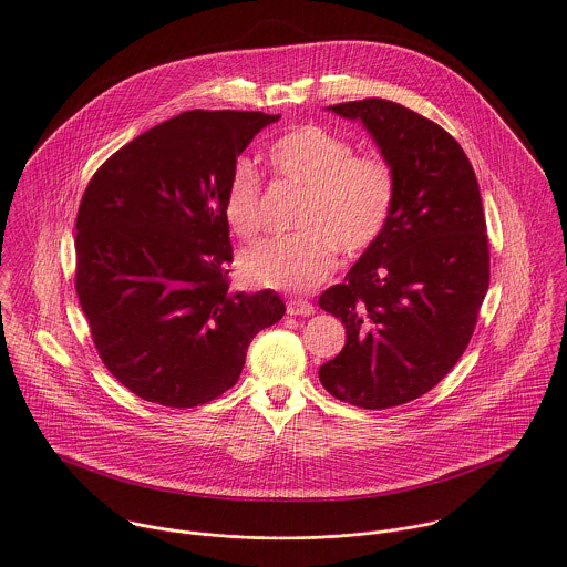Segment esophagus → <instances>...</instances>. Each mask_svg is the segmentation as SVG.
<instances>
[{
    "label": "esophagus",
    "instance_id": "1",
    "mask_svg": "<svg viewBox=\"0 0 567 567\" xmlns=\"http://www.w3.org/2000/svg\"><path fill=\"white\" fill-rule=\"evenodd\" d=\"M316 309H313V305L311 302H307V300H300V298H291L289 302H287V313L289 316H311Z\"/></svg>",
    "mask_w": 567,
    "mask_h": 567
}]
</instances>
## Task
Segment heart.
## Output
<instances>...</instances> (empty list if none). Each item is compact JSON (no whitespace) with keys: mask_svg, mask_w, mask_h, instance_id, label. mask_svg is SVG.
Returning a JSON list of instances; mask_svg holds the SVG:
<instances>
[{"mask_svg":"<svg viewBox=\"0 0 567 567\" xmlns=\"http://www.w3.org/2000/svg\"><path fill=\"white\" fill-rule=\"evenodd\" d=\"M271 169L305 189L298 234L267 238L245 249L238 274L251 287L305 291L320 285L336 265V247L355 258L384 234L398 196L393 165L378 154H355L351 141L320 127L298 125L267 152ZM223 216L240 238L260 227V178L238 163L227 181Z\"/></svg>","mask_w":567,"mask_h":567,"instance_id":"b5f03b06","label":"heart"}]
</instances>
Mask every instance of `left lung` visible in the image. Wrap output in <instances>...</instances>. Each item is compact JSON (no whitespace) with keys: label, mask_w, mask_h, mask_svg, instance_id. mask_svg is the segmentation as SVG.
I'll return each mask as SVG.
<instances>
[{"label":"left lung","mask_w":567,"mask_h":567,"mask_svg":"<svg viewBox=\"0 0 567 567\" xmlns=\"http://www.w3.org/2000/svg\"><path fill=\"white\" fill-rule=\"evenodd\" d=\"M329 110L364 123L398 196L382 238L318 300L347 329L318 375L333 398L382 411L429 393L466 351L491 285L486 218L475 169L444 127L386 99Z\"/></svg>","instance_id":"1"}]
</instances>
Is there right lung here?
Wrapping results in <instances>:
<instances>
[{
    "label": "right lung",
    "instance_id": "1",
    "mask_svg": "<svg viewBox=\"0 0 567 567\" xmlns=\"http://www.w3.org/2000/svg\"><path fill=\"white\" fill-rule=\"evenodd\" d=\"M278 118L183 112L114 152L83 192L76 296L105 369L145 402L216 400L238 382L254 336L285 316L271 289L229 291L223 216L236 158Z\"/></svg>",
    "mask_w": 567,
    "mask_h": 567
}]
</instances>
